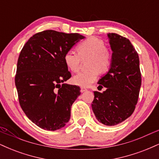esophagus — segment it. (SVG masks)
Returning a JSON list of instances; mask_svg holds the SVG:
<instances>
[{"label": "esophagus", "instance_id": "1", "mask_svg": "<svg viewBox=\"0 0 159 159\" xmlns=\"http://www.w3.org/2000/svg\"><path fill=\"white\" fill-rule=\"evenodd\" d=\"M87 88H85V87H81V93H84L85 92V91H87Z\"/></svg>", "mask_w": 159, "mask_h": 159}]
</instances>
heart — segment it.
<instances>
[{
	"mask_svg": "<svg viewBox=\"0 0 159 159\" xmlns=\"http://www.w3.org/2000/svg\"><path fill=\"white\" fill-rule=\"evenodd\" d=\"M77 52L68 51L65 53L63 60L69 70L76 72L79 70L82 60L89 57L88 66L90 69L75 75L72 78L75 84L88 87L97 80L99 71L106 72L112 63V54L105 48V43L96 37H90L84 40L77 46Z\"/></svg>",
	"mask_w": 159,
	"mask_h": 159,
	"instance_id": "1",
	"label": "heart"
}]
</instances>
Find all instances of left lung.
Masks as SVG:
<instances>
[{
    "instance_id": "left-lung-1",
    "label": "left lung",
    "mask_w": 159,
    "mask_h": 159,
    "mask_svg": "<svg viewBox=\"0 0 159 159\" xmlns=\"http://www.w3.org/2000/svg\"><path fill=\"white\" fill-rule=\"evenodd\" d=\"M112 63L107 73L100 78L95 91L92 109L98 122L105 125H117L129 118L138 103L141 86L138 54L131 42L119 34H107Z\"/></svg>"
}]
</instances>
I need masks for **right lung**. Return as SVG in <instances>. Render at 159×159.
I'll return each instance as SVG.
<instances>
[{
    "label": "right lung",
    "mask_w": 159,
    "mask_h": 159,
    "mask_svg": "<svg viewBox=\"0 0 159 159\" xmlns=\"http://www.w3.org/2000/svg\"><path fill=\"white\" fill-rule=\"evenodd\" d=\"M84 38L78 34L44 30L31 36L20 52L15 77L19 104L41 129L57 130L70 119L71 107L81 89L64 84L72 75L63 57Z\"/></svg>",
    "instance_id": "right-lung-1"
}]
</instances>
